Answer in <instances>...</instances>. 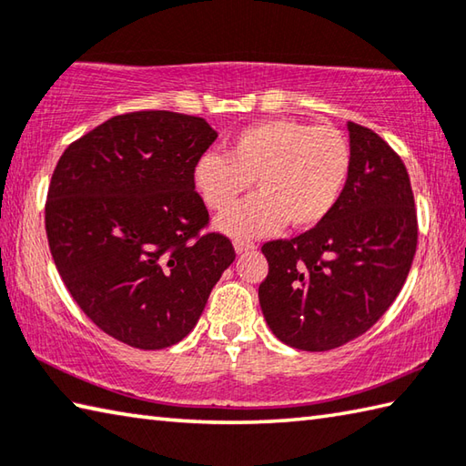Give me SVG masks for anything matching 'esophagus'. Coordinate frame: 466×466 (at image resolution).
Masks as SVG:
<instances>
[{
	"instance_id": "obj_1",
	"label": "esophagus",
	"mask_w": 466,
	"mask_h": 466,
	"mask_svg": "<svg viewBox=\"0 0 466 466\" xmlns=\"http://www.w3.org/2000/svg\"><path fill=\"white\" fill-rule=\"evenodd\" d=\"M234 248H236V252H238V255H242V252H250V250H255V248H257V244H255V242H250V240L236 238V240H234Z\"/></svg>"
}]
</instances>
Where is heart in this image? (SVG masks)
Returning a JSON list of instances; mask_svg holds the SVG:
<instances>
[{"instance_id":"1","label":"heart","mask_w":466,"mask_h":466,"mask_svg":"<svg viewBox=\"0 0 466 466\" xmlns=\"http://www.w3.org/2000/svg\"><path fill=\"white\" fill-rule=\"evenodd\" d=\"M350 165L349 140L334 126L275 117L242 128L228 155L204 152L191 181L209 209L224 211L255 180L258 196L218 219L222 232L255 238L285 224L295 230L318 226L340 199Z\"/></svg>"}]
</instances>
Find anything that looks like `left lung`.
<instances>
[{"mask_svg": "<svg viewBox=\"0 0 466 466\" xmlns=\"http://www.w3.org/2000/svg\"><path fill=\"white\" fill-rule=\"evenodd\" d=\"M352 165L334 209L291 240L262 244V316L279 340L332 350L385 314L408 279L418 216L408 168L387 142L349 122Z\"/></svg>", "mask_w": 466, "mask_h": 466, "instance_id": "1", "label": "left lung"}]
</instances>
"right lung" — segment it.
I'll return each mask as SVG.
<instances>
[{
	"mask_svg": "<svg viewBox=\"0 0 466 466\" xmlns=\"http://www.w3.org/2000/svg\"><path fill=\"white\" fill-rule=\"evenodd\" d=\"M218 138L198 116L130 112L75 140L50 179L45 224L63 283L93 324L134 349L187 336L236 252L199 234L196 160Z\"/></svg>",
	"mask_w": 466,
	"mask_h": 466,
	"instance_id": "add662e5",
	"label": "right lung"
}]
</instances>
